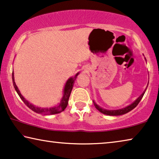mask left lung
<instances>
[{
    "label": "left lung",
    "mask_w": 159,
    "mask_h": 159,
    "mask_svg": "<svg viewBox=\"0 0 159 159\" xmlns=\"http://www.w3.org/2000/svg\"><path fill=\"white\" fill-rule=\"evenodd\" d=\"M145 90V91H146ZM145 91L143 92V93H142L140 96L138 98L136 99V101H134V103H131V105L127 106V107H125L124 108H121V109H119V110H106V109H103L102 108L99 107V106L97 105V104L94 102L93 101V104L95 106V107L96 108L97 110H98L100 111L101 113H103V114H106V115H108V116H120V115H123V114H125V113H126L128 112H129V111H131V110L134 109V108L136 107V106L138 105L139 103L140 102V101L141 100V98H143L144 93H145Z\"/></svg>",
    "instance_id": "1"
}]
</instances>
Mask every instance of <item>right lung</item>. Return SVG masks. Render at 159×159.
I'll return each mask as SVG.
<instances>
[{
    "label": "right lung",
    "instance_id": "obj_1",
    "mask_svg": "<svg viewBox=\"0 0 159 159\" xmlns=\"http://www.w3.org/2000/svg\"><path fill=\"white\" fill-rule=\"evenodd\" d=\"M79 75V73L75 75V76L74 77V79L73 78H70V79H68L66 82V86H65V89H64V94H63V96L62 98V100H61L60 104L56 107H53V108H39V107H35V106L33 105V104L30 103L27 100L23 98L22 95L20 94V91L18 89L17 86L16 85V83L14 81V75H13V71L12 73V79H13V86L15 88L16 92H17L18 96H20V98L22 99V101L24 102V103L26 105L28 108H30L32 111H34V112L37 113H42V114L44 115H49V114H56V113H59L61 112H62L63 111L65 110V108H66V106L68 105V99H69L70 93H71L72 89H73V83H74V80L75 79L77 75Z\"/></svg>",
    "mask_w": 159,
    "mask_h": 159
}]
</instances>
